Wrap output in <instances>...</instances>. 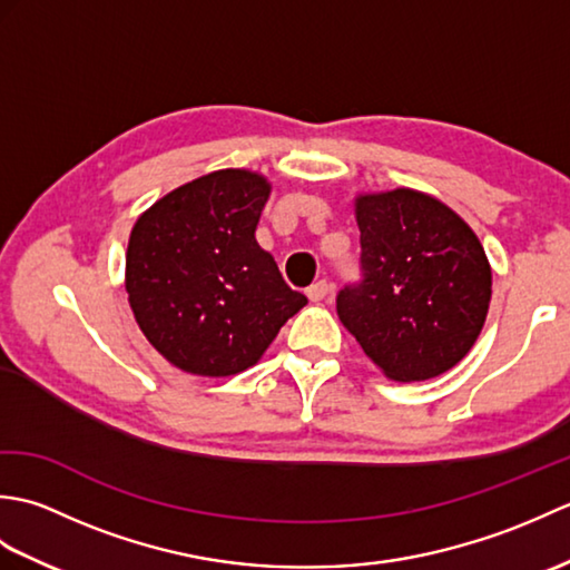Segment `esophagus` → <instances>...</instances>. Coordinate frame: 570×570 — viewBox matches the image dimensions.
<instances>
[{
    "instance_id": "1",
    "label": "esophagus",
    "mask_w": 570,
    "mask_h": 570,
    "mask_svg": "<svg viewBox=\"0 0 570 570\" xmlns=\"http://www.w3.org/2000/svg\"><path fill=\"white\" fill-rule=\"evenodd\" d=\"M328 292H331V284L325 282V278H321V282H316V284H311V286H308L306 296L313 301V304H318V301H323L325 296H328Z\"/></svg>"
}]
</instances>
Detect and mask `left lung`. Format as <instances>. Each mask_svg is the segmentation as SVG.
Segmentation results:
<instances>
[{"label":"left lung","mask_w":570,"mask_h":570,"mask_svg":"<svg viewBox=\"0 0 570 570\" xmlns=\"http://www.w3.org/2000/svg\"><path fill=\"white\" fill-rule=\"evenodd\" d=\"M355 213L360 278L337 292V316L386 377H439L485 323V249L451 208L419 190L362 196Z\"/></svg>","instance_id":"obj_1"}]
</instances>
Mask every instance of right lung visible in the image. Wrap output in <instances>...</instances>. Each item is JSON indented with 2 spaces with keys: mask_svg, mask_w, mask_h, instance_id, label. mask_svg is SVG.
<instances>
[{
  "mask_svg": "<svg viewBox=\"0 0 570 570\" xmlns=\"http://www.w3.org/2000/svg\"><path fill=\"white\" fill-rule=\"evenodd\" d=\"M266 198L262 176L225 168L171 190L131 229L129 304L178 370L229 377L252 367L308 304L254 239Z\"/></svg>",
  "mask_w": 570,
  "mask_h": 570,
  "instance_id": "1",
  "label": "right lung"
}]
</instances>
